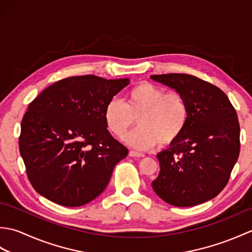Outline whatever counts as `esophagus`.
Returning a JSON list of instances; mask_svg holds the SVG:
<instances>
[{
    "label": "esophagus",
    "instance_id": "esophagus-1",
    "mask_svg": "<svg viewBox=\"0 0 252 252\" xmlns=\"http://www.w3.org/2000/svg\"><path fill=\"white\" fill-rule=\"evenodd\" d=\"M129 156H131V157H144V156H145V155L142 154V153L135 152V151H130Z\"/></svg>",
    "mask_w": 252,
    "mask_h": 252
}]
</instances>
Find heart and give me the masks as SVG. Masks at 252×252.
<instances>
[{"instance_id": "1", "label": "heart", "mask_w": 252, "mask_h": 252, "mask_svg": "<svg viewBox=\"0 0 252 252\" xmlns=\"http://www.w3.org/2000/svg\"><path fill=\"white\" fill-rule=\"evenodd\" d=\"M189 109L184 95L144 81L131 88L125 103L114 98L104 110L107 129L119 140L135 125L138 126L127 137V143L138 149H147L159 143L169 146L183 134L189 122Z\"/></svg>"}]
</instances>
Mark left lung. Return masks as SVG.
<instances>
[{"label": "left lung", "mask_w": 252, "mask_h": 252, "mask_svg": "<svg viewBox=\"0 0 252 252\" xmlns=\"http://www.w3.org/2000/svg\"><path fill=\"white\" fill-rule=\"evenodd\" d=\"M151 78L184 95L189 117L183 134L157 155L155 192L175 207H191L218 196L226 186L239 151V122L225 93L191 74Z\"/></svg>", "instance_id": "left-lung-1"}]
</instances>
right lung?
<instances>
[{"label":"right lung","instance_id":"obj_1","mask_svg":"<svg viewBox=\"0 0 252 252\" xmlns=\"http://www.w3.org/2000/svg\"><path fill=\"white\" fill-rule=\"evenodd\" d=\"M129 82L68 77L31 101L21 121L19 152L40 195L80 207L103 192L115 165L129 153L107 130L104 110Z\"/></svg>","mask_w":252,"mask_h":252}]
</instances>
